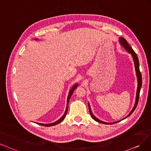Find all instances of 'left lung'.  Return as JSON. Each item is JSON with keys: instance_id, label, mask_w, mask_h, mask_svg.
Returning a JSON list of instances; mask_svg holds the SVG:
<instances>
[{"instance_id": "8db88e82", "label": "left lung", "mask_w": 151, "mask_h": 151, "mask_svg": "<svg viewBox=\"0 0 151 151\" xmlns=\"http://www.w3.org/2000/svg\"><path fill=\"white\" fill-rule=\"evenodd\" d=\"M119 41L120 42V43H121V45L125 48L126 50L128 52H129L130 54H131L132 55V58H133V61H134V66H135V70H136V76H137V92H136V101H135V105L133 107V108H132V110H131V111L129 113V114H128V115L126 116V118H124V119L126 118L127 117L129 116L132 113V112H133L134 111V110L136 109V108L137 106V103H138V101H139V93H140V90H141V86H142V76H141V72L139 70V60H138V58L137 56V55L136 54V52L134 51V50L132 49V47L129 46V45L127 41H126L124 38H119ZM88 108H89V112H90V115H91L92 118L95 120L96 122H97L99 123H102V124H113V123H116L117 122H115V123H105V122H101V120L99 119L96 118L93 114V113H92V111H91V108H90V105L89 104H88Z\"/></svg>"}]
</instances>
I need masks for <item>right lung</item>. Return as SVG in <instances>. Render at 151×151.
Here are the masks:
<instances>
[{
	"mask_svg": "<svg viewBox=\"0 0 151 151\" xmlns=\"http://www.w3.org/2000/svg\"><path fill=\"white\" fill-rule=\"evenodd\" d=\"M77 84H76V85H75L74 86H73V87H72V88H71L70 91L69 92V95H68V96L67 106H66V109H65V113H64V115H63L61 118H60L59 119H58L57 122H55V123H50V124H41V123H37L38 124H40V125H41V126H47V127H49V126H52L56 125V124H59V123H61V122H63V120L65 118V116H66V114H67V113H68V104H69V100H70V96H71L72 94L73 93V92H74V90L77 88Z\"/></svg>",
	"mask_w": 151,
	"mask_h": 151,
	"instance_id": "add662e5",
	"label": "right lung"
}]
</instances>
